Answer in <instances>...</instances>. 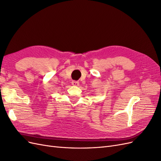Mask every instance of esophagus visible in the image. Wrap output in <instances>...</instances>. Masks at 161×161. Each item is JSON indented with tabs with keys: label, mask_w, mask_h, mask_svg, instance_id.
<instances>
[{
	"label": "esophagus",
	"mask_w": 161,
	"mask_h": 161,
	"mask_svg": "<svg viewBox=\"0 0 161 161\" xmlns=\"http://www.w3.org/2000/svg\"><path fill=\"white\" fill-rule=\"evenodd\" d=\"M72 85L73 86H79V82H78V81H75V80H74V81H72Z\"/></svg>",
	"instance_id": "esophagus-1"
}]
</instances>
